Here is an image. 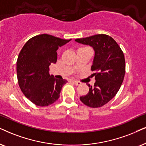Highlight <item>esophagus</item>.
Listing matches in <instances>:
<instances>
[{
    "label": "esophagus",
    "mask_w": 146,
    "mask_h": 146,
    "mask_svg": "<svg viewBox=\"0 0 146 146\" xmlns=\"http://www.w3.org/2000/svg\"><path fill=\"white\" fill-rule=\"evenodd\" d=\"M73 83L75 85H77V86H79V85L81 84V82H78V81H73Z\"/></svg>",
    "instance_id": "34e87169"
}]
</instances>
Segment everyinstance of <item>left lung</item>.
Returning a JSON list of instances; mask_svg holds the SVG:
<instances>
[{
    "mask_svg": "<svg viewBox=\"0 0 146 146\" xmlns=\"http://www.w3.org/2000/svg\"><path fill=\"white\" fill-rule=\"evenodd\" d=\"M75 41L93 47L95 56L92 71H95L96 82L89 86L88 94L80 100L91 108L102 107L115 96L121 88L125 74L124 54L112 37L97 34Z\"/></svg>",
    "mask_w": 146,
    "mask_h": 146,
    "instance_id": "8db88e82",
    "label": "left lung"
}]
</instances>
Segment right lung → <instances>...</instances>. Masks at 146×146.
I'll list each match as a JSON object with an SVG mask.
<instances>
[{
	"mask_svg": "<svg viewBox=\"0 0 146 146\" xmlns=\"http://www.w3.org/2000/svg\"><path fill=\"white\" fill-rule=\"evenodd\" d=\"M70 40L40 34L30 38L20 51L17 60L18 84L25 96L37 106H48L56 102L67 82L50 75L49 66L56 62L58 47Z\"/></svg>",
	"mask_w": 146,
	"mask_h": 146,
	"instance_id": "obj_1",
	"label": "right lung"
}]
</instances>
